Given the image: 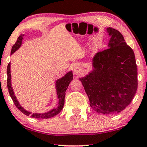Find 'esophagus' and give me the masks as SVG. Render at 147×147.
<instances>
[{"label":"esophagus","instance_id":"esophagus-1","mask_svg":"<svg viewBox=\"0 0 147 147\" xmlns=\"http://www.w3.org/2000/svg\"><path fill=\"white\" fill-rule=\"evenodd\" d=\"M74 74L76 75H81L83 74L84 72V69L80 66H76L73 69Z\"/></svg>","mask_w":147,"mask_h":147}]
</instances>
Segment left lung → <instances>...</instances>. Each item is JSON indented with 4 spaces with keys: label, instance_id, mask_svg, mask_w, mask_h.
<instances>
[{
    "label": "left lung",
    "instance_id": "8db88e82",
    "mask_svg": "<svg viewBox=\"0 0 147 147\" xmlns=\"http://www.w3.org/2000/svg\"><path fill=\"white\" fill-rule=\"evenodd\" d=\"M109 48L93 58L94 70L79 79L90 106L98 113L111 115L125 109L138 89V70L134 52L117 30L109 28Z\"/></svg>",
    "mask_w": 147,
    "mask_h": 147
}]
</instances>
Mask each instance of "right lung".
Listing matches in <instances>:
<instances>
[{
    "label": "right lung",
    "instance_id": "obj_1",
    "mask_svg": "<svg viewBox=\"0 0 147 147\" xmlns=\"http://www.w3.org/2000/svg\"><path fill=\"white\" fill-rule=\"evenodd\" d=\"M23 34H21V36H18L17 38V41H16V43H14V45L12 46L11 50V55H12L14 52L17 50L18 48L21 46L22 43V40H23ZM7 88L8 91H9V93L10 95V97L12 99L13 102L14 103L15 106L17 107V109L19 111H21L23 114H25V115L29 116L32 118H37V119H48V118H50L54 117V116L57 115V114H59L61 112V111L62 110V109L63 108L64 105V100H65V91H66L67 88H68L69 84L70 83V82L73 79V75H72V72H69L68 73H67L66 75L64 76L63 77H62L61 79H58L56 82V88H57V95H58L59 98V106L56 109H52V111H49L48 113H33L31 114V113L28 112V111H25L23 107H21V106L20 105V104L16 99V97H15L14 92H13L12 88H11V73H10V63H8L7 68Z\"/></svg>",
    "mask_w": 147,
    "mask_h": 147
}]
</instances>
